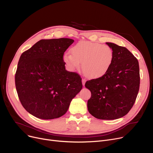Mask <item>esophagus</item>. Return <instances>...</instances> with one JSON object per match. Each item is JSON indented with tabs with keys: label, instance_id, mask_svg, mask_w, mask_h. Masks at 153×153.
Masks as SVG:
<instances>
[{
	"label": "esophagus",
	"instance_id": "34e87169",
	"mask_svg": "<svg viewBox=\"0 0 153 153\" xmlns=\"http://www.w3.org/2000/svg\"><path fill=\"white\" fill-rule=\"evenodd\" d=\"M85 79H82V85L84 86L85 85Z\"/></svg>",
	"mask_w": 153,
	"mask_h": 153
}]
</instances>
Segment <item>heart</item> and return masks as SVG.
<instances>
[{"label": "heart", "mask_w": 153, "mask_h": 153, "mask_svg": "<svg viewBox=\"0 0 153 153\" xmlns=\"http://www.w3.org/2000/svg\"><path fill=\"white\" fill-rule=\"evenodd\" d=\"M71 52L63 55V61L68 69L74 71L80 68L82 62L84 74L92 79L105 76L114 58V51L109 46L88 41L76 43L71 48Z\"/></svg>", "instance_id": "1"}]
</instances>
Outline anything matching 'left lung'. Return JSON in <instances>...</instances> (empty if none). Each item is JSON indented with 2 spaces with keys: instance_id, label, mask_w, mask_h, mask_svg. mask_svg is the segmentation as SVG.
I'll use <instances>...</instances> for the list:
<instances>
[{
  "instance_id": "left-lung-1",
  "label": "left lung",
  "mask_w": 153,
  "mask_h": 153,
  "mask_svg": "<svg viewBox=\"0 0 153 153\" xmlns=\"http://www.w3.org/2000/svg\"><path fill=\"white\" fill-rule=\"evenodd\" d=\"M106 44L114 51V61L105 76L85 82L91 92L87 108L96 118L115 120L126 115L134 105L140 88V68L138 59L125 47Z\"/></svg>"
}]
</instances>
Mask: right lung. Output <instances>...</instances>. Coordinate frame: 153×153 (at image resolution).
<instances>
[{
    "mask_svg": "<svg viewBox=\"0 0 153 153\" xmlns=\"http://www.w3.org/2000/svg\"><path fill=\"white\" fill-rule=\"evenodd\" d=\"M74 41L41 39L23 52L15 76L19 100L28 113L51 120L66 113L72 99L82 88L76 72L66 70L63 55Z\"/></svg>",
    "mask_w": 153,
    "mask_h": 153,
    "instance_id": "add662e5",
    "label": "right lung"
}]
</instances>
